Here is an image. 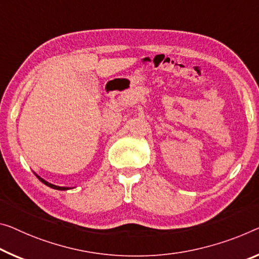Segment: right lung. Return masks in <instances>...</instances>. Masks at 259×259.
Listing matches in <instances>:
<instances>
[{"label":"right lung","mask_w":259,"mask_h":259,"mask_svg":"<svg viewBox=\"0 0 259 259\" xmlns=\"http://www.w3.org/2000/svg\"><path fill=\"white\" fill-rule=\"evenodd\" d=\"M39 180H40L44 184H46L47 186H50V188H52V189H55V190H68V188H60V186H57V185H53V184H51V183H49V182H46L45 180H42V178H40L39 176H37Z\"/></svg>","instance_id":"add662e5"}]
</instances>
